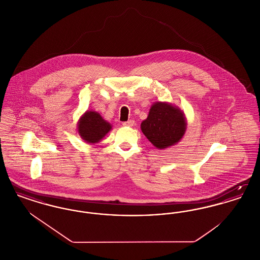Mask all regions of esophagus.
I'll return each instance as SVG.
<instances>
[{
  "label": "esophagus",
  "mask_w": 260,
  "mask_h": 260,
  "mask_svg": "<svg viewBox=\"0 0 260 260\" xmlns=\"http://www.w3.org/2000/svg\"><path fill=\"white\" fill-rule=\"evenodd\" d=\"M134 124H135V121H134V120H129V121H127V122L123 123V125H124V126H133Z\"/></svg>",
  "instance_id": "1"
}]
</instances>
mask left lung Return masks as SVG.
I'll use <instances>...</instances> for the list:
<instances>
[{"instance_id":"obj_1","label":"left lung","mask_w":260,"mask_h":260,"mask_svg":"<svg viewBox=\"0 0 260 260\" xmlns=\"http://www.w3.org/2000/svg\"><path fill=\"white\" fill-rule=\"evenodd\" d=\"M140 127L156 148H169L177 144L185 135V114L172 103L156 101L151 105L148 116Z\"/></svg>"}]
</instances>
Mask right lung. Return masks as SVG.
<instances>
[{"label": "right lung", "mask_w": 260, "mask_h": 260, "mask_svg": "<svg viewBox=\"0 0 260 260\" xmlns=\"http://www.w3.org/2000/svg\"><path fill=\"white\" fill-rule=\"evenodd\" d=\"M78 134L89 144H95L112 129V124L105 121L98 112L87 110L79 119Z\"/></svg>", "instance_id": "add662e5"}]
</instances>
